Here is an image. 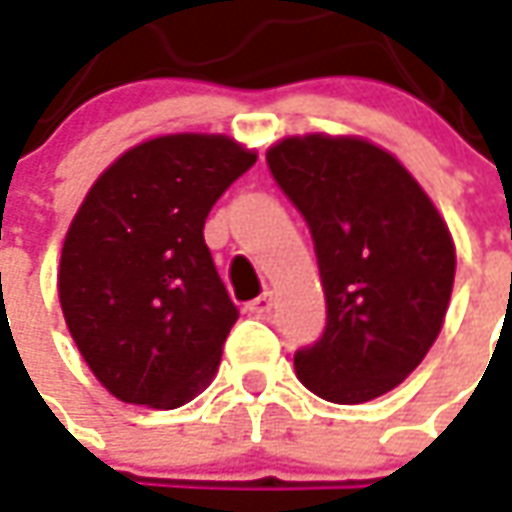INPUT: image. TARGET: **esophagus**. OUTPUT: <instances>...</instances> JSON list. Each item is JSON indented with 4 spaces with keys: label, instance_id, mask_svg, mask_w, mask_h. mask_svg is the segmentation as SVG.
Here are the masks:
<instances>
[{
    "label": "esophagus",
    "instance_id": "obj_1",
    "mask_svg": "<svg viewBox=\"0 0 512 512\" xmlns=\"http://www.w3.org/2000/svg\"><path fill=\"white\" fill-rule=\"evenodd\" d=\"M246 310H249L252 316H268V313H271V293H263V296L252 299V302L246 305Z\"/></svg>",
    "mask_w": 512,
    "mask_h": 512
}]
</instances>
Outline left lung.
<instances>
[{"label":"left lung","instance_id":"obj_1","mask_svg":"<svg viewBox=\"0 0 512 512\" xmlns=\"http://www.w3.org/2000/svg\"><path fill=\"white\" fill-rule=\"evenodd\" d=\"M266 163L310 227L327 299V327L296 349V374L335 405L377 399L441 332L452 235L410 171L363 138H285Z\"/></svg>","mask_w":512,"mask_h":512}]
</instances>
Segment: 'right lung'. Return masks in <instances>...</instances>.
<instances>
[{
  "label": "right lung",
  "mask_w": 512,
  "mask_h": 512,
  "mask_svg": "<svg viewBox=\"0 0 512 512\" xmlns=\"http://www.w3.org/2000/svg\"><path fill=\"white\" fill-rule=\"evenodd\" d=\"M257 155L227 135H163L94 182L66 232L60 307L96 380L121 402L180 407L213 380L238 307L205 219Z\"/></svg>",
  "instance_id": "right-lung-1"
}]
</instances>
